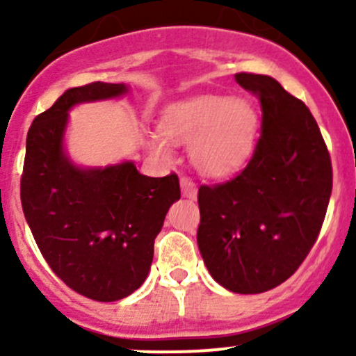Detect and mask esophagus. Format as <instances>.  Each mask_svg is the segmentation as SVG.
Masks as SVG:
<instances>
[{"label":"esophagus","instance_id":"1","mask_svg":"<svg viewBox=\"0 0 356 356\" xmlns=\"http://www.w3.org/2000/svg\"><path fill=\"white\" fill-rule=\"evenodd\" d=\"M181 189L184 198L196 200V196H198V189H196L195 182H193L189 177H181Z\"/></svg>","mask_w":356,"mask_h":356}]
</instances>
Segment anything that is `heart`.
I'll return each mask as SVG.
<instances>
[{
    "label": "heart",
    "mask_w": 356,
    "mask_h": 356,
    "mask_svg": "<svg viewBox=\"0 0 356 356\" xmlns=\"http://www.w3.org/2000/svg\"><path fill=\"white\" fill-rule=\"evenodd\" d=\"M158 129L175 145L191 143L189 155L196 170L224 179L236 174L253 152L258 113L245 98L204 95L170 106L161 115ZM164 140L152 136L146 145L153 155L168 160L172 149Z\"/></svg>",
    "instance_id": "obj_1"
}]
</instances>
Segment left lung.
Returning a JSON list of instances; mask_svg holds the SVG:
<instances>
[{
    "label": "left lung",
    "instance_id": "left-lung-1",
    "mask_svg": "<svg viewBox=\"0 0 356 356\" xmlns=\"http://www.w3.org/2000/svg\"><path fill=\"white\" fill-rule=\"evenodd\" d=\"M234 77L260 98L261 134L241 174L200 188L198 248L218 284L258 294L289 279L317 241L332 167L303 102L268 75L243 72Z\"/></svg>",
    "mask_w": 356,
    "mask_h": 356
}]
</instances>
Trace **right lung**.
<instances>
[{"label": "right lung", "instance_id": "add662e5", "mask_svg": "<svg viewBox=\"0 0 356 356\" xmlns=\"http://www.w3.org/2000/svg\"><path fill=\"white\" fill-rule=\"evenodd\" d=\"M92 82L67 89L27 132L20 198L25 220L51 270L75 293L117 301L141 288L165 215L181 198L175 174L148 177L134 161L79 167L65 149L68 111L127 95Z\"/></svg>", "mask_w": 356, "mask_h": 356}]
</instances>
